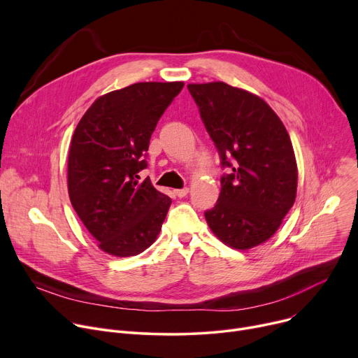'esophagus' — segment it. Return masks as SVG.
Masks as SVG:
<instances>
[{"mask_svg":"<svg viewBox=\"0 0 358 358\" xmlns=\"http://www.w3.org/2000/svg\"><path fill=\"white\" fill-rule=\"evenodd\" d=\"M174 194H176L178 198H182V196H185V195L188 194V188L185 187V188H181V189H174Z\"/></svg>","mask_w":358,"mask_h":358,"instance_id":"esophagus-1","label":"esophagus"}]
</instances>
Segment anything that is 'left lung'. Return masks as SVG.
<instances>
[{
    "instance_id": "8db88e82",
    "label": "left lung",
    "mask_w": 358,
    "mask_h": 358,
    "mask_svg": "<svg viewBox=\"0 0 358 358\" xmlns=\"http://www.w3.org/2000/svg\"><path fill=\"white\" fill-rule=\"evenodd\" d=\"M213 138L221 166L211 231L234 249L268 241L293 207L297 166L286 127L264 99L224 82L187 86Z\"/></svg>"
}]
</instances>
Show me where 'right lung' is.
Segmentation results:
<instances>
[{
	"instance_id": "add662e5",
	"label": "right lung",
	"mask_w": 358,
	"mask_h": 358,
	"mask_svg": "<svg viewBox=\"0 0 358 358\" xmlns=\"http://www.w3.org/2000/svg\"><path fill=\"white\" fill-rule=\"evenodd\" d=\"M182 82H140L94 100L78 123L68 156V191L99 248L126 258L157 239L171 198L138 181L150 138Z\"/></svg>"
}]
</instances>
